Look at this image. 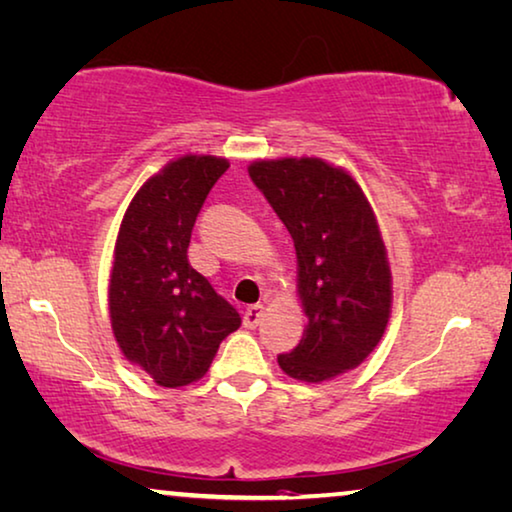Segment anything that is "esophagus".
<instances>
[{
  "label": "esophagus",
  "mask_w": 512,
  "mask_h": 512,
  "mask_svg": "<svg viewBox=\"0 0 512 512\" xmlns=\"http://www.w3.org/2000/svg\"><path fill=\"white\" fill-rule=\"evenodd\" d=\"M263 313H265V306L263 304L247 306V311H245V327H249V329L258 327V322L263 320Z\"/></svg>",
  "instance_id": "34e87169"
}]
</instances>
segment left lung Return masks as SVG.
<instances>
[{
    "mask_svg": "<svg viewBox=\"0 0 512 512\" xmlns=\"http://www.w3.org/2000/svg\"><path fill=\"white\" fill-rule=\"evenodd\" d=\"M249 176L286 224L297 254L302 341L279 355L293 380L320 384L357 368L387 329L391 267L380 224L350 171L322 157L249 164Z\"/></svg>",
    "mask_w": 512,
    "mask_h": 512,
    "instance_id": "obj_1",
    "label": "left lung"
}]
</instances>
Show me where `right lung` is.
<instances>
[{"mask_svg": "<svg viewBox=\"0 0 512 512\" xmlns=\"http://www.w3.org/2000/svg\"><path fill=\"white\" fill-rule=\"evenodd\" d=\"M229 169L217 155L164 164L132 196L114 247L109 320L123 357L160 387L201 380L240 313L187 261L196 215Z\"/></svg>", "mask_w": 512, "mask_h": 512, "instance_id": "1", "label": "right lung"}]
</instances>
